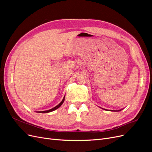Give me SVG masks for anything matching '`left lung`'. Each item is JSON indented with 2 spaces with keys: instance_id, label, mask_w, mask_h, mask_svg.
Wrapping results in <instances>:
<instances>
[{
  "instance_id": "1",
  "label": "left lung",
  "mask_w": 152,
  "mask_h": 152,
  "mask_svg": "<svg viewBox=\"0 0 152 152\" xmlns=\"http://www.w3.org/2000/svg\"><path fill=\"white\" fill-rule=\"evenodd\" d=\"M120 110H111V111H115V112H117V111H120Z\"/></svg>"
}]
</instances>
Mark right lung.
<instances>
[{"label": "right lung", "instance_id": "add662e5", "mask_svg": "<svg viewBox=\"0 0 152 152\" xmlns=\"http://www.w3.org/2000/svg\"><path fill=\"white\" fill-rule=\"evenodd\" d=\"M64 99H65V96H64V99H62V102L60 103L59 104L57 105V106H56L55 107H53V108H52V109H50V110H45V111H40V112H40V113H48V112H52V111H53V110H55L57 109L58 108V107H60L62 105V104H63V102H64Z\"/></svg>", "mask_w": 152, "mask_h": 152}]
</instances>
